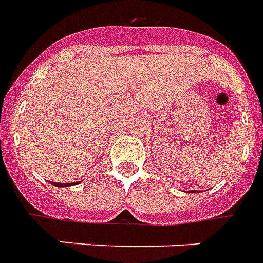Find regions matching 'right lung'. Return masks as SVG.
Returning <instances> with one entry per match:
<instances>
[{
    "mask_svg": "<svg viewBox=\"0 0 263 263\" xmlns=\"http://www.w3.org/2000/svg\"><path fill=\"white\" fill-rule=\"evenodd\" d=\"M52 185H55V187H70V185H73V184H72V182H61V184H59V182H52Z\"/></svg>",
    "mask_w": 263,
    "mask_h": 263,
    "instance_id": "right-lung-1",
    "label": "right lung"
}]
</instances>
